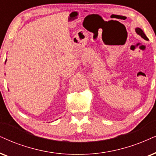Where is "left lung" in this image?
<instances>
[{"instance_id":"obj_1","label":"left lung","mask_w":156,"mask_h":156,"mask_svg":"<svg viewBox=\"0 0 156 156\" xmlns=\"http://www.w3.org/2000/svg\"><path fill=\"white\" fill-rule=\"evenodd\" d=\"M135 31H136V32H137V34H138L139 35H140V36L143 37V39H145V40H148V39H147V37H146V35L145 34V33L143 32V31L141 29L137 28V29H135Z\"/></svg>"}]
</instances>
